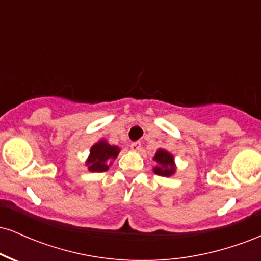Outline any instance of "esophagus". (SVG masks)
I'll return each instance as SVG.
<instances>
[{"label": "esophagus", "mask_w": 261, "mask_h": 261, "mask_svg": "<svg viewBox=\"0 0 261 261\" xmlns=\"http://www.w3.org/2000/svg\"><path fill=\"white\" fill-rule=\"evenodd\" d=\"M130 148H131V151H135V152L140 151V149H141V143L140 142H133L130 145Z\"/></svg>", "instance_id": "34e87169"}]
</instances>
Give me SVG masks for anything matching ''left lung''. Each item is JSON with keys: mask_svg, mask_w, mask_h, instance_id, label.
<instances>
[{"mask_svg": "<svg viewBox=\"0 0 261 261\" xmlns=\"http://www.w3.org/2000/svg\"><path fill=\"white\" fill-rule=\"evenodd\" d=\"M155 163V166L152 168L154 174L160 176H169L174 175L176 173V164L174 161V154L167 151L164 148H158L152 158Z\"/></svg>", "mask_w": 261, "mask_h": 261, "instance_id": "obj_1", "label": "left lung"}]
</instances>
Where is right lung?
I'll return each mask as SVG.
<instances>
[{
    "label": "right lung",
    "mask_w": 261,
    "mask_h": 261,
    "mask_svg": "<svg viewBox=\"0 0 261 261\" xmlns=\"http://www.w3.org/2000/svg\"><path fill=\"white\" fill-rule=\"evenodd\" d=\"M121 148L119 146L110 145L107 140L101 139L95 142L89 149V154L85 162L86 167L92 173L107 172L116 160Z\"/></svg>",
    "instance_id": "right-lung-1"
}]
</instances>
